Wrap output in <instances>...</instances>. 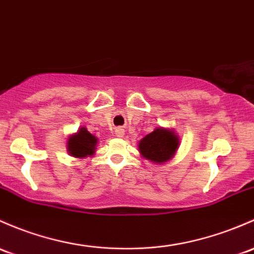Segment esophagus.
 <instances>
[{"mask_svg":"<svg viewBox=\"0 0 254 254\" xmlns=\"http://www.w3.org/2000/svg\"><path fill=\"white\" fill-rule=\"evenodd\" d=\"M114 132H116L117 137H123L124 136V129H122V127H117Z\"/></svg>","mask_w":254,"mask_h":254,"instance_id":"obj_1","label":"esophagus"}]
</instances>
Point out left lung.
<instances>
[{"mask_svg":"<svg viewBox=\"0 0 254 254\" xmlns=\"http://www.w3.org/2000/svg\"><path fill=\"white\" fill-rule=\"evenodd\" d=\"M179 140L172 130L157 127L138 143L140 153L153 163L167 162L174 156Z\"/></svg>","mask_w":254,"mask_h":254,"instance_id":"obj_1","label":"left lung"}]
</instances>
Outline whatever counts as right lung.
I'll list each match as a JSON object with an SVG mask.
<instances>
[{
	"instance_id": "obj_1",
	"label": "right lung",
	"mask_w": 254,
	"mask_h": 254,
	"mask_svg": "<svg viewBox=\"0 0 254 254\" xmlns=\"http://www.w3.org/2000/svg\"><path fill=\"white\" fill-rule=\"evenodd\" d=\"M96 143L97 138L90 134L85 127H81L76 134L68 138V151L73 157L82 158L93 154Z\"/></svg>"
}]
</instances>
